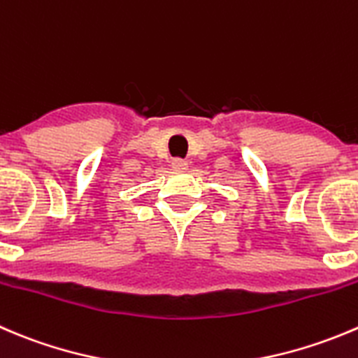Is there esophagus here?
Masks as SVG:
<instances>
[{
    "mask_svg": "<svg viewBox=\"0 0 358 358\" xmlns=\"http://www.w3.org/2000/svg\"><path fill=\"white\" fill-rule=\"evenodd\" d=\"M171 168L175 169V171H185V169H189V162L182 161V159H175V161L171 162Z\"/></svg>",
    "mask_w": 358,
    "mask_h": 358,
    "instance_id": "34e87169",
    "label": "esophagus"
}]
</instances>
